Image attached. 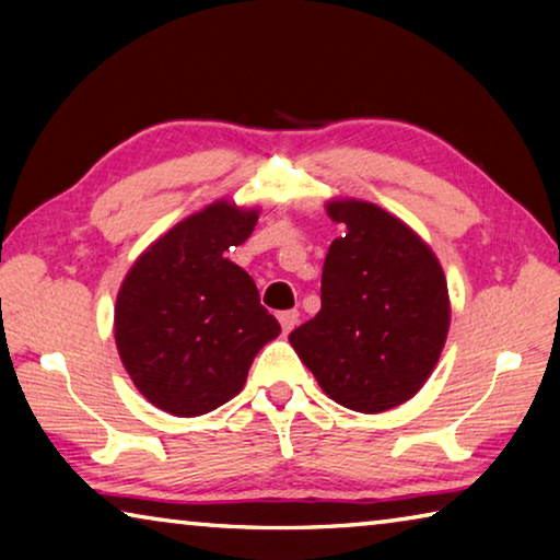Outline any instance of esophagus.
Returning a JSON list of instances; mask_svg holds the SVG:
<instances>
[{
  "mask_svg": "<svg viewBox=\"0 0 560 560\" xmlns=\"http://www.w3.org/2000/svg\"><path fill=\"white\" fill-rule=\"evenodd\" d=\"M279 324L283 328V334H289V330H293V326L299 324V311H281Z\"/></svg>",
  "mask_w": 560,
  "mask_h": 560,
  "instance_id": "1",
  "label": "esophagus"
}]
</instances>
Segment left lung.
I'll return each mask as SVG.
<instances>
[{"label":"left lung","instance_id":"obj_1","mask_svg":"<svg viewBox=\"0 0 560 560\" xmlns=\"http://www.w3.org/2000/svg\"><path fill=\"white\" fill-rule=\"evenodd\" d=\"M343 224L328 246L320 311L291 346L330 400L375 415L410 400L438 365L450 330L447 279L410 226L363 200H330Z\"/></svg>","mask_w":560,"mask_h":560}]
</instances>
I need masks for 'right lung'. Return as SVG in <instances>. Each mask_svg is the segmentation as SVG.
I'll return each instance as SVG.
<instances>
[{"instance_id":"obj_1","label":"right lung","mask_w":560,"mask_h":560,"mask_svg":"<svg viewBox=\"0 0 560 560\" xmlns=\"http://www.w3.org/2000/svg\"><path fill=\"white\" fill-rule=\"evenodd\" d=\"M259 210L217 200L155 240L116 301V346L132 385L175 417H197L242 390L259 350L281 334L257 283L224 257Z\"/></svg>"}]
</instances>
